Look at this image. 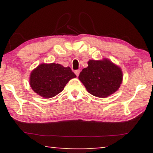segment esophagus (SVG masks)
<instances>
[{
	"label": "esophagus",
	"mask_w": 153,
	"mask_h": 153,
	"mask_svg": "<svg viewBox=\"0 0 153 153\" xmlns=\"http://www.w3.org/2000/svg\"><path fill=\"white\" fill-rule=\"evenodd\" d=\"M74 73H75V74L76 75V76H79V73H80V70H75V71H74Z\"/></svg>",
	"instance_id": "1"
}]
</instances>
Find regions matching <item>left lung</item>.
<instances>
[{
	"label": "left lung",
	"mask_w": 153,
	"mask_h": 153,
	"mask_svg": "<svg viewBox=\"0 0 153 153\" xmlns=\"http://www.w3.org/2000/svg\"><path fill=\"white\" fill-rule=\"evenodd\" d=\"M88 64V68L80 72L79 79L88 93L95 97H106L119 88L123 80L119 67L107 59L91 60Z\"/></svg>",
	"instance_id": "obj_1"
}]
</instances>
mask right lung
Returning a JSON list of instances; mask_svg holds the SVG:
<instances>
[{
    "label": "right lung",
    "instance_id": "add662e5",
    "mask_svg": "<svg viewBox=\"0 0 153 153\" xmlns=\"http://www.w3.org/2000/svg\"><path fill=\"white\" fill-rule=\"evenodd\" d=\"M76 76L70 68L60 64H41L30 74V85L39 95L53 97L64 89L71 79Z\"/></svg>",
    "mask_w": 153,
    "mask_h": 153
}]
</instances>
